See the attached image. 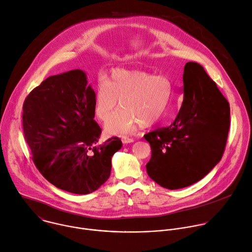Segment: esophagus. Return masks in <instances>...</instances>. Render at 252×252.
Segmentation results:
<instances>
[{
    "instance_id": "obj_1",
    "label": "esophagus",
    "mask_w": 252,
    "mask_h": 252,
    "mask_svg": "<svg viewBox=\"0 0 252 252\" xmlns=\"http://www.w3.org/2000/svg\"><path fill=\"white\" fill-rule=\"evenodd\" d=\"M122 141H123L124 143H130V142H133V138L127 137V136H123V137H122Z\"/></svg>"
}]
</instances>
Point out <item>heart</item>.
<instances>
[{
  "mask_svg": "<svg viewBox=\"0 0 252 252\" xmlns=\"http://www.w3.org/2000/svg\"><path fill=\"white\" fill-rule=\"evenodd\" d=\"M172 95L170 80L153 76L145 70L114 69L105 81H99L94 94V113L99 121L109 123L107 129L117 134L133 131L138 125L152 126L160 122Z\"/></svg>",
  "mask_w": 252,
  "mask_h": 252,
  "instance_id": "b5f03b06",
  "label": "heart"
}]
</instances>
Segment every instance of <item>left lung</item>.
<instances>
[{
	"instance_id": "obj_1",
	"label": "left lung",
	"mask_w": 252,
	"mask_h": 252,
	"mask_svg": "<svg viewBox=\"0 0 252 252\" xmlns=\"http://www.w3.org/2000/svg\"><path fill=\"white\" fill-rule=\"evenodd\" d=\"M183 93L174 122L145 134L152 149L148 174L168 189L197 183L220 162L230 126L229 104L199 63H186Z\"/></svg>"
}]
</instances>
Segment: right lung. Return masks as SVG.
Returning a JSON list of instances; mask_svg holds the SVG:
<instances>
[{
	"label": "right lung",
	"instance_id": "1",
	"mask_svg": "<svg viewBox=\"0 0 252 252\" xmlns=\"http://www.w3.org/2000/svg\"><path fill=\"white\" fill-rule=\"evenodd\" d=\"M94 92L81 69L49 77L23 105V129L32 161L60 189L88 194L110 177L119 137L99 142Z\"/></svg>",
	"mask_w": 252,
	"mask_h": 252
}]
</instances>
